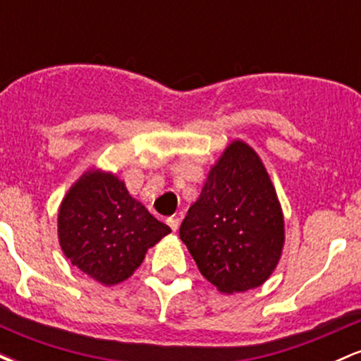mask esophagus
I'll use <instances>...</instances> for the list:
<instances>
[{
  "mask_svg": "<svg viewBox=\"0 0 361 361\" xmlns=\"http://www.w3.org/2000/svg\"><path fill=\"white\" fill-rule=\"evenodd\" d=\"M166 222H168V226L171 227V231H173V233H176V231H178V227H180V219H178V217H169Z\"/></svg>",
  "mask_w": 361,
  "mask_h": 361,
  "instance_id": "34e87169",
  "label": "esophagus"
}]
</instances>
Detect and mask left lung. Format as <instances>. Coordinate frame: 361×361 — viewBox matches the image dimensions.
I'll list each match as a JSON object with an SVG mask.
<instances>
[{"mask_svg": "<svg viewBox=\"0 0 361 361\" xmlns=\"http://www.w3.org/2000/svg\"><path fill=\"white\" fill-rule=\"evenodd\" d=\"M180 238L219 292H246L270 279L283 250L285 224L255 149L243 140L224 149L181 222Z\"/></svg>", "mask_w": 361, "mask_h": 361, "instance_id": "left-lung-1", "label": "left lung"}]
</instances>
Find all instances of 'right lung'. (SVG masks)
<instances>
[{"label": "right lung", "mask_w": 361, "mask_h": 361, "mask_svg": "<svg viewBox=\"0 0 361 361\" xmlns=\"http://www.w3.org/2000/svg\"><path fill=\"white\" fill-rule=\"evenodd\" d=\"M169 233L166 224L132 198L117 175L94 168L68 190L57 214L64 256L105 287L127 280L149 247Z\"/></svg>", "instance_id": "right-lung-1"}]
</instances>
